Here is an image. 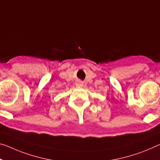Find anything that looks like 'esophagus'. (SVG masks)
Returning a JSON list of instances; mask_svg holds the SVG:
<instances>
[{
  "label": "esophagus",
  "mask_w": 160,
  "mask_h": 160,
  "mask_svg": "<svg viewBox=\"0 0 160 160\" xmlns=\"http://www.w3.org/2000/svg\"><path fill=\"white\" fill-rule=\"evenodd\" d=\"M76 85H77V87H82L83 86V83L82 82H81V81H78V82H77V83H76Z\"/></svg>",
  "instance_id": "34e87169"
}]
</instances>
